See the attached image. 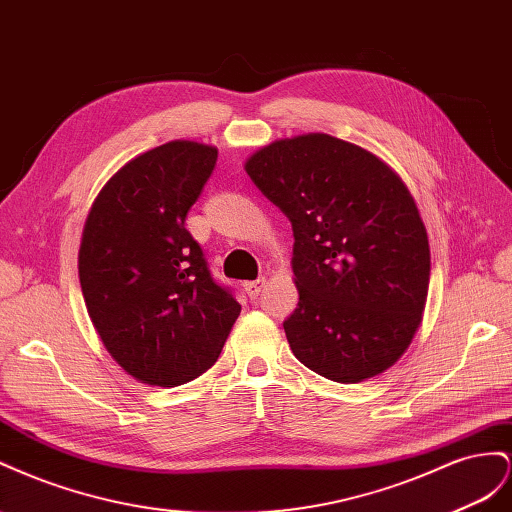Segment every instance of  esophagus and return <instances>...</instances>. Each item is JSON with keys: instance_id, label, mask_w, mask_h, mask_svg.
<instances>
[{"instance_id": "34e87169", "label": "esophagus", "mask_w": 512, "mask_h": 512, "mask_svg": "<svg viewBox=\"0 0 512 512\" xmlns=\"http://www.w3.org/2000/svg\"><path fill=\"white\" fill-rule=\"evenodd\" d=\"M264 285H266V279L264 276H261V279H257V281H248V283H244V289H246V294L251 296V298H257L259 296V291L264 289Z\"/></svg>"}]
</instances>
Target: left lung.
Segmentation results:
<instances>
[{
	"instance_id": "8db88e82",
	"label": "left lung",
	"mask_w": 512,
	"mask_h": 512,
	"mask_svg": "<svg viewBox=\"0 0 512 512\" xmlns=\"http://www.w3.org/2000/svg\"><path fill=\"white\" fill-rule=\"evenodd\" d=\"M244 169L294 229L291 352L339 384L384 373L410 347L429 291L427 229L407 186L375 154L324 133L274 141Z\"/></svg>"
}]
</instances>
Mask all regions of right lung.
Returning <instances> with one entry per match:
<instances>
[{"mask_svg":"<svg viewBox=\"0 0 512 512\" xmlns=\"http://www.w3.org/2000/svg\"><path fill=\"white\" fill-rule=\"evenodd\" d=\"M216 156L197 141L158 145L115 173L87 214V313L113 360L143 384L173 388L206 373L242 309L184 225Z\"/></svg>","mask_w":512,"mask_h":512,"instance_id":"1","label":"right lung"}]
</instances>
